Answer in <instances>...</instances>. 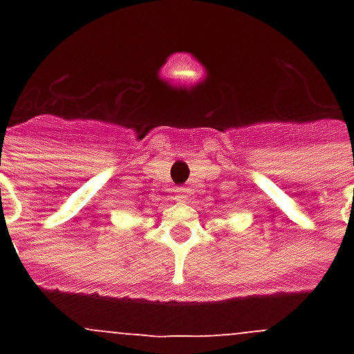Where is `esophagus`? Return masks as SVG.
Wrapping results in <instances>:
<instances>
[{
  "label": "esophagus",
  "mask_w": 354,
  "mask_h": 354,
  "mask_svg": "<svg viewBox=\"0 0 354 354\" xmlns=\"http://www.w3.org/2000/svg\"><path fill=\"white\" fill-rule=\"evenodd\" d=\"M174 196H176V200H180V202H182V200L187 198V191H185L183 187H178L176 191H174Z\"/></svg>",
  "instance_id": "obj_1"
}]
</instances>
